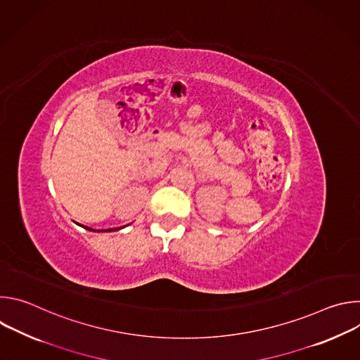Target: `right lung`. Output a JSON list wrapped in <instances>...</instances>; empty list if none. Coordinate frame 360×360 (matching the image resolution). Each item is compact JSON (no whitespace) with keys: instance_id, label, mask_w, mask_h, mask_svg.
<instances>
[{"instance_id":"right-lung-1","label":"right lung","mask_w":360,"mask_h":360,"mask_svg":"<svg viewBox=\"0 0 360 360\" xmlns=\"http://www.w3.org/2000/svg\"><path fill=\"white\" fill-rule=\"evenodd\" d=\"M85 228V226H84ZM85 229H88V231H95V229H92V228H85ZM112 231H118V228H112V229H105V232H112ZM98 232H101V231H98Z\"/></svg>"}]
</instances>
